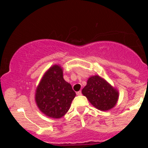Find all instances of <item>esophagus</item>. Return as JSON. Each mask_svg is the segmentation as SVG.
<instances>
[{"instance_id": "esophagus-1", "label": "esophagus", "mask_w": 148, "mask_h": 148, "mask_svg": "<svg viewBox=\"0 0 148 148\" xmlns=\"http://www.w3.org/2000/svg\"><path fill=\"white\" fill-rule=\"evenodd\" d=\"M77 95H78V96H80V95H82V92L81 91H79V92H77Z\"/></svg>"}]
</instances>
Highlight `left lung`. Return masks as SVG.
I'll return each mask as SVG.
<instances>
[{"instance_id":"1","label":"left lung","mask_w":148,"mask_h":148,"mask_svg":"<svg viewBox=\"0 0 148 148\" xmlns=\"http://www.w3.org/2000/svg\"><path fill=\"white\" fill-rule=\"evenodd\" d=\"M82 92L94 107L101 111L113 108L119 98L117 89L98 75L92 76L88 79Z\"/></svg>"}]
</instances>
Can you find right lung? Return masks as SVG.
<instances>
[{
    "label": "right lung",
    "instance_id": "right-lung-1",
    "mask_svg": "<svg viewBox=\"0 0 148 148\" xmlns=\"http://www.w3.org/2000/svg\"><path fill=\"white\" fill-rule=\"evenodd\" d=\"M76 93L63 77L60 65L51 66L41 78L35 93V101L40 111L51 118L59 119L69 110Z\"/></svg>",
    "mask_w": 148,
    "mask_h": 148
}]
</instances>
